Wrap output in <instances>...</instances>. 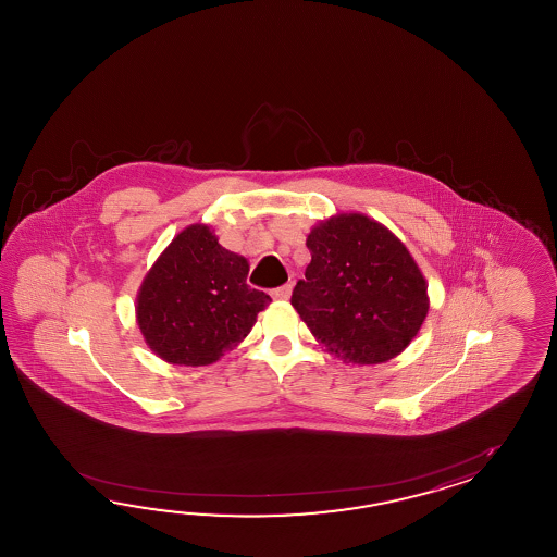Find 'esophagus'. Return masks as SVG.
<instances>
[{"instance_id":"1","label":"esophagus","mask_w":557,"mask_h":557,"mask_svg":"<svg viewBox=\"0 0 557 557\" xmlns=\"http://www.w3.org/2000/svg\"><path fill=\"white\" fill-rule=\"evenodd\" d=\"M290 295H293V284H283V286L274 288L273 293H271L274 300H288Z\"/></svg>"}]
</instances>
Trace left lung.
<instances>
[{
  "label": "left lung",
  "instance_id": "obj_1",
  "mask_svg": "<svg viewBox=\"0 0 557 557\" xmlns=\"http://www.w3.org/2000/svg\"><path fill=\"white\" fill-rule=\"evenodd\" d=\"M305 278L290 305L312 336L346 364L400 355L426 320L428 283L391 228L362 213H338L308 233Z\"/></svg>",
  "mask_w": 557,
  "mask_h": 557
}]
</instances>
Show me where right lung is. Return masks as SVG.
<instances>
[{
    "label": "right lung",
    "mask_w": 557,
    "mask_h": 557,
    "mask_svg": "<svg viewBox=\"0 0 557 557\" xmlns=\"http://www.w3.org/2000/svg\"><path fill=\"white\" fill-rule=\"evenodd\" d=\"M249 261L195 223L169 243L143 278L135 317L154 355L207 367L247 338L271 296L247 284Z\"/></svg>",
    "instance_id": "add662e5"
}]
</instances>
